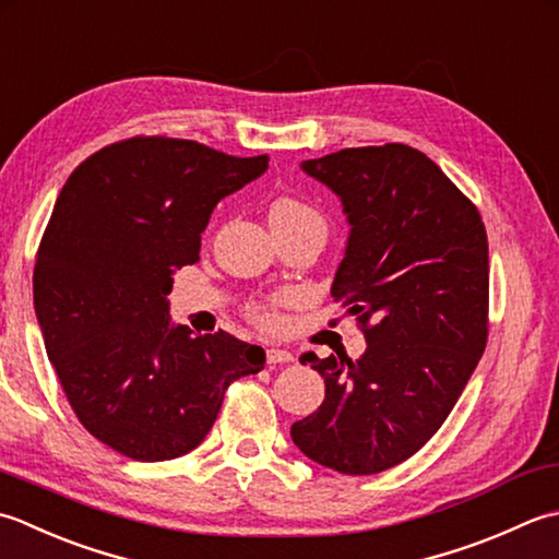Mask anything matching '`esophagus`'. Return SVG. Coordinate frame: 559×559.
I'll use <instances>...</instances> for the list:
<instances>
[{
	"label": "esophagus",
	"mask_w": 559,
	"mask_h": 559,
	"mask_svg": "<svg viewBox=\"0 0 559 559\" xmlns=\"http://www.w3.org/2000/svg\"><path fill=\"white\" fill-rule=\"evenodd\" d=\"M265 357H267V364H292V361H294L292 352L277 349V347H270V349L265 352Z\"/></svg>",
	"instance_id": "obj_1"
}]
</instances>
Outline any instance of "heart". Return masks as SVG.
Segmentation results:
<instances>
[{
	"label": "heart",
	"mask_w": 559,
	"mask_h": 559,
	"mask_svg": "<svg viewBox=\"0 0 559 559\" xmlns=\"http://www.w3.org/2000/svg\"><path fill=\"white\" fill-rule=\"evenodd\" d=\"M267 222L270 226H318V229L325 231V222L323 216L318 214L311 204H306L304 200H296L289 195H282L277 200H272L270 210H267ZM294 304V296H270L265 301H255L248 309V316L253 318V323L260 325L263 330H280L284 325V316L282 309Z\"/></svg>",
	"instance_id": "1"
}]
</instances>
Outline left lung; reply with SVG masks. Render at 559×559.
<instances>
[{
    "label": "left lung",
    "instance_id": "obj_1",
    "mask_svg": "<svg viewBox=\"0 0 559 559\" xmlns=\"http://www.w3.org/2000/svg\"><path fill=\"white\" fill-rule=\"evenodd\" d=\"M301 168L343 200L349 238L333 282L367 352H313L325 401L292 425L311 461L373 475L437 435L487 345L489 258L483 216L447 174L407 144L355 146Z\"/></svg>",
    "mask_w": 559,
    "mask_h": 559
}]
</instances>
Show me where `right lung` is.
<instances>
[{
  "label": "right lung",
  "mask_w": 559,
  "mask_h": 559,
  "mask_svg": "<svg viewBox=\"0 0 559 559\" xmlns=\"http://www.w3.org/2000/svg\"><path fill=\"white\" fill-rule=\"evenodd\" d=\"M267 154L130 136L79 164L33 267L45 352L79 423L134 461L178 459L207 437L229 385L265 352L229 333L170 325L174 270L192 265L222 198L265 174Z\"/></svg>",
  "instance_id": "right-lung-1"
}]
</instances>
